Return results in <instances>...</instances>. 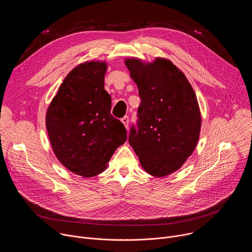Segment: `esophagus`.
Returning <instances> with one entry per match:
<instances>
[{"instance_id": "34e87169", "label": "esophagus", "mask_w": 252, "mask_h": 252, "mask_svg": "<svg viewBox=\"0 0 252 252\" xmlns=\"http://www.w3.org/2000/svg\"><path fill=\"white\" fill-rule=\"evenodd\" d=\"M122 123L125 125V126H126V128L127 129L128 128V123H129V120H128V117H124L123 119H122Z\"/></svg>"}]
</instances>
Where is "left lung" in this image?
I'll list each match as a JSON object with an SVG mask.
<instances>
[{"label":"left lung","instance_id":"left-lung-1","mask_svg":"<svg viewBox=\"0 0 252 252\" xmlns=\"http://www.w3.org/2000/svg\"><path fill=\"white\" fill-rule=\"evenodd\" d=\"M125 63L141 100L128 142L142 168L163 177L181 168L197 145L201 116L195 93L169 60L145 63L132 58Z\"/></svg>","mask_w":252,"mask_h":252}]
</instances>
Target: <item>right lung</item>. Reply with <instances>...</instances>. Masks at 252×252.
<instances>
[{
	"mask_svg": "<svg viewBox=\"0 0 252 252\" xmlns=\"http://www.w3.org/2000/svg\"><path fill=\"white\" fill-rule=\"evenodd\" d=\"M106 68L99 61L77 65L47 110V130L57 158L84 177L102 172L126 140L125 126L111 115L112 98L104 90Z\"/></svg>",
	"mask_w": 252,
	"mask_h": 252,
	"instance_id": "right-lung-1",
	"label": "right lung"
}]
</instances>
